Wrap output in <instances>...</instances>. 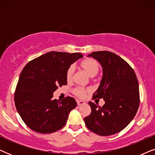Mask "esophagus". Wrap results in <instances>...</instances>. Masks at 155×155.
Masks as SVG:
<instances>
[{"label":"esophagus","instance_id":"obj_1","mask_svg":"<svg viewBox=\"0 0 155 155\" xmlns=\"http://www.w3.org/2000/svg\"><path fill=\"white\" fill-rule=\"evenodd\" d=\"M77 104H78V106H80V105H82V104H84V101H80V100H77Z\"/></svg>","mask_w":155,"mask_h":155}]
</instances>
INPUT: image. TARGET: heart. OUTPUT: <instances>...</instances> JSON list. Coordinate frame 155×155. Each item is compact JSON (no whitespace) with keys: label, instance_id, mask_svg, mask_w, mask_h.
<instances>
[{"label":"heart","instance_id":"b5f03b06","mask_svg":"<svg viewBox=\"0 0 155 155\" xmlns=\"http://www.w3.org/2000/svg\"><path fill=\"white\" fill-rule=\"evenodd\" d=\"M79 66L90 77L96 76L100 70V65H99V63L93 58H86L82 61L80 63ZM73 74L74 68L73 66H70L67 69L66 73H65V77H66L68 81H71L73 78ZM87 92H89V89L87 88L75 87L73 90V94L80 98H82Z\"/></svg>","mask_w":155,"mask_h":155}]
</instances>
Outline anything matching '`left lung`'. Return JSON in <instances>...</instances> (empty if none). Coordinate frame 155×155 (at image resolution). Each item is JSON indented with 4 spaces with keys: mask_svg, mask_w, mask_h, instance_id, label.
<instances>
[{
    "mask_svg": "<svg viewBox=\"0 0 155 155\" xmlns=\"http://www.w3.org/2000/svg\"><path fill=\"white\" fill-rule=\"evenodd\" d=\"M90 57L97 59L103 77L93 99H104L103 107L89 102L92 111L84 118L89 130L101 136L120 132L135 117L140 104L139 84L133 69L114 53L101 51Z\"/></svg>",
    "mask_w": 155,
    "mask_h": 155,
    "instance_id": "left-lung-1",
    "label": "left lung"
}]
</instances>
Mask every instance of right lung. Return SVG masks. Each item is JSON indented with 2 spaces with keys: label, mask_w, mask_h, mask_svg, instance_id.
Masks as SVG:
<instances>
[{
  "label": "right lung",
  "mask_w": 155,
  "mask_h": 155,
  "mask_svg": "<svg viewBox=\"0 0 155 155\" xmlns=\"http://www.w3.org/2000/svg\"><path fill=\"white\" fill-rule=\"evenodd\" d=\"M82 57L80 53L51 51L30 61L23 68L15 92V104L31 130L48 134L66 124L77 102L71 97L53 100V93L58 87L66 85L67 69Z\"/></svg>",
  "instance_id": "obj_1"
}]
</instances>
